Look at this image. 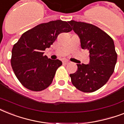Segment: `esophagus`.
I'll list each match as a JSON object with an SVG mask.
<instances>
[{"mask_svg": "<svg viewBox=\"0 0 124 124\" xmlns=\"http://www.w3.org/2000/svg\"><path fill=\"white\" fill-rule=\"evenodd\" d=\"M62 63L64 65H66V64H69V62H68V60H64V61H62Z\"/></svg>", "mask_w": 124, "mask_h": 124, "instance_id": "esophagus-1", "label": "esophagus"}]
</instances>
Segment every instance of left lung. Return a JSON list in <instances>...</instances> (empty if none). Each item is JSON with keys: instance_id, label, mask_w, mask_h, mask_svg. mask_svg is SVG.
Returning a JSON list of instances; mask_svg holds the SVG:
<instances>
[{"instance_id": "left-lung-1", "label": "left lung", "mask_w": 124, "mask_h": 124, "mask_svg": "<svg viewBox=\"0 0 124 124\" xmlns=\"http://www.w3.org/2000/svg\"><path fill=\"white\" fill-rule=\"evenodd\" d=\"M68 22L79 37L82 48L89 53V63L77 64V71L70 74L71 82L82 92H94L106 84L114 72L117 54L113 40L93 24Z\"/></svg>"}]
</instances>
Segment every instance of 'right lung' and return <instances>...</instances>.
Returning <instances> with one entry per match:
<instances>
[{"instance_id": "obj_1", "label": "right lung", "mask_w": 124, "mask_h": 124, "mask_svg": "<svg viewBox=\"0 0 124 124\" xmlns=\"http://www.w3.org/2000/svg\"><path fill=\"white\" fill-rule=\"evenodd\" d=\"M72 30L68 22L57 20L39 24L22 34L13 47L11 64L23 86L33 91H40L49 86L62 63L44 56V51L59 34Z\"/></svg>"}]
</instances>
